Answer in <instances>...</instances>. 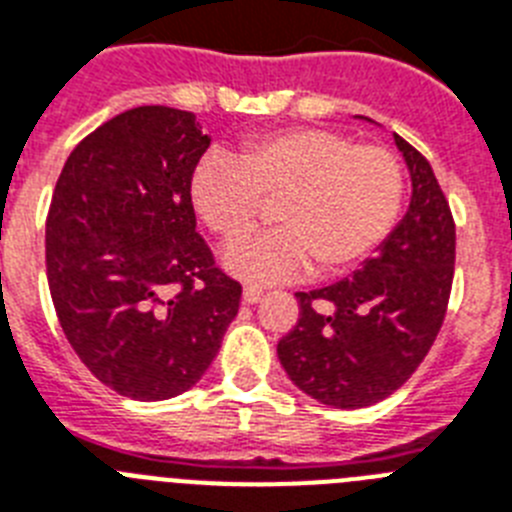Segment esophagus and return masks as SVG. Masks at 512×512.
<instances>
[{
	"instance_id": "obj_1",
	"label": "esophagus",
	"mask_w": 512,
	"mask_h": 512,
	"mask_svg": "<svg viewBox=\"0 0 512 512\" xmlns=\"http://www.w3.org/2000/svg\"><path fill=\"white\" fill-rule=\"evenodd\" d=\"M263 294H265V291L260 289V286H252V283H247V286H244V291H242V299L247 304H257L260 299H263Z\"/></svg>"
}]
</instances>
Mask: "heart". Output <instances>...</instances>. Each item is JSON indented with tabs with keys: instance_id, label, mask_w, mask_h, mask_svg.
I'll return each mask as SVG.
<instances>
[{
	"instance_id": "b5f03b06",
	"label": "heart",
	"mask_w": 512,
	"mask_h": 512,
	"mask_svg": "<svg viewBox=\"0 0 512 512\" xmlns=\"http://www.w3.org/2000/svg\"><path fill=\"white\" fill-rule=\"evenodd\" d=\"M195 210L223 239L247 234L276 203L281 226L236 239L223 265L247 281L333 276L367 260L390 234L403 200V171L388 148L322 127L252 137L239 156L208 153L190 182Z\"/></svg>"
}]
</instances>
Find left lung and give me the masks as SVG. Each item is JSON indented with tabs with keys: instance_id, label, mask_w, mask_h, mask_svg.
I'll list each match as a JSON object with an SVG mask.
<instances>
[{
	"instance_id": "left-lung-1",
	"label": "left lung",
	"mask_w": 512,
	"mask_h": 512,
	"mask_svg": "<svg viewBox=\"0 0 512 512\" xmlns=\"http://www.w3.org/2000/svg\"><path fill=\"white\" fill-rule=\"evenodd\" d=\"M411 174V205L354 276L299 291V320L278 341L296 388L336 409H364L424 362L448 312L455 221L427 158L395 135Z\"/></svg>"
}]
</instances>
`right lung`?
<instances>
[{"instance_id":"right-lung-1","label":"right lung","mask_w":512,"mask_h":512,"mask_svg":"<svg viewBox=\"0 0 512 512\" xmlns=\"http://www.w3.org/2000/svg\"><path fill=\"white\" fill-rule=\"evenodd\" d=\"M210 137L192 111L137 106L72 150L46 216V278L80 362L132 401L190 390L242 286L197 234L190 182Z\"/></svg>"}]
</instances>
